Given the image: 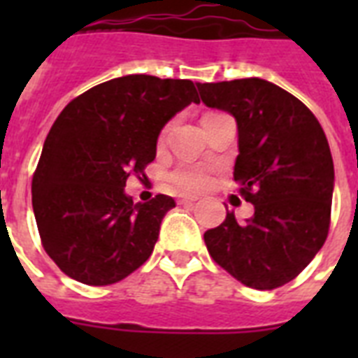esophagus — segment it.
<instances>
[{
  "label": "esophagus",
  "mask_w": 358,
  "mask_h": 358,
  "mask_svg": "<svg viewBox=\"0 0 358 358\" xmlns=\"http://www.w3.org/2000/svg\"><path fill=\"white\" fill-rule=\"evenodd\" d=\"M193 202H196V196H180L178 199V204H193Z\"/></svg>",
  "instance_id": "esophagus-1"
}]
</instances>
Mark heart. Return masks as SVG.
Segmentation results:
<instances>
[{"label":"heart","instance_id":"1","mask_svg":"<svg viewBox=\"0 0 358 358\" xmlns=\"http://www.w3.org/2000/svg\"><path fill=\"white\" fill-rule=\"evenodd\" d=\"M208 173L201 167H182L171 173V182L180 191H199L208 185Z\"/></svg>","mask_w":358,"mask_h":358}]
</instances>
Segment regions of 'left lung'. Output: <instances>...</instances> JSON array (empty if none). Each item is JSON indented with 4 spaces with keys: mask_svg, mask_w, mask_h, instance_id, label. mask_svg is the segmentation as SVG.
Listing matches in <instances>:
<instances>
[{
    "mask_svg": "<svg viewBox=\"0 0 358 358\" xmlns=\"http://www.w3.org/2000/svg\"><path fill=\"white\" fill-rule=\"evenodd\" d=\"M208 108L238 124L234 180L255 215L234 212L204 232L208 252L245 286L294 280L323 247L331 223L334 165L327 137L305 103L260 78L196 83Z\"/></svg>",
    "mask_w": 358,
    "mask_h": 358,
    "instance_id": "obj_1",
    "label": "left lung"
}]
</instances>
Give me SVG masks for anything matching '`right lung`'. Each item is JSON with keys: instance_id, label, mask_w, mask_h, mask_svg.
<instances>
[{"instance_id": "1", "label": "right lung", "mask_w": 358, "mask_h": 358, "mask_svg": "<svg viewBox=\"0 0 358 358\" xmlns=\"http://www.w3.org/2000/svg\"><path fill=\"white\" fill-rule=\"evenodd\" d=\"M199 103L189 80L129 74L74 98L53 122L31 195L42 247L74 280L108 286L150 258L173 196L134 202L129 174L156 157L157 135L174 115Z\"/></svg>"}]
</instances>
